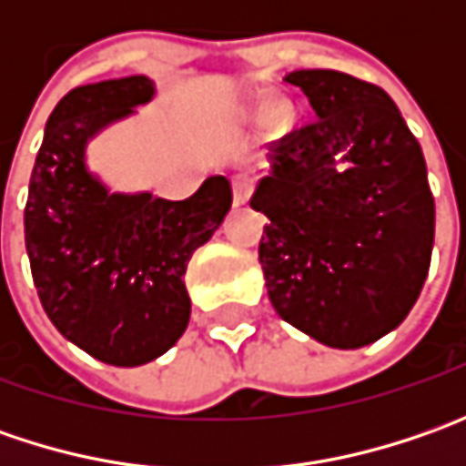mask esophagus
Here are the masks:
<instances>
[{
	"label": "esophagus",
	"mask_w": 466,
	"mask_h": 466,
	"mask_svg": "<svg viewBox=\"0 0 466 466\" xmlns=\"http://www.w3.org/2000/svg\"><path fill=\"white\" fill-rule=\"evenodd\" d=\"M254 194V178L248 173H238L233 176V199L236 205H246Z\"/></svg>",
	"instance_id": "34e87169"
}]
</instances>
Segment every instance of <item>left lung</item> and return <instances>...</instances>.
Masks as SVG:
<instances>
[{"label": "left lung", "mask_w": 466, "mask_h": 466, "mask_svg": "<svg viewBox=\"0 0 466 466\" xmlns=\"http://www.w3.org/2000/svg\"><path fill=\"white\" fill-rule=\"evenodd\" d=\"M316 118L272 147L251 207L269 300L296 329L355 350L397 329L428 278L436 202L420 142L373 82L298 69Z\"/></svg>", "instance_id": "left-lung-1"}]
</instances>
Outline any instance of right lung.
I'll list each match as a JSON object with an SVG mask.
<instances>
[{"label": "right lung", "instance_id": "obj_1", "mask_svg": "<svg viewBox=\"0 0 466 466\" xmlns=\"http://www.w3.org/2000/svg\"><path fill=\"white\" fill-rule=\"evenodd\" d=\"M153 98L142 75L82 85L46 121L25 205V248L51 324L111 366H142L176 345L191 313L184 275L233 202L212 176L184 202L108 194L85 168V145Z\"/></svg>", "mask_w": 466, "mask_h": 466}]
</instances>
